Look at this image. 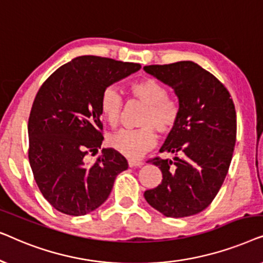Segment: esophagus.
Masks as SVG:
<instances>
[{
	"label": "esophagus",
	"mask_w": 263,
	"mask_h": 263,
	"mask_svg": "<svg viewBox=\"0 0 263 263\" xmlns=\"http://www.w3.org/2000/svg\"><path fill=\"white\" fill-rule=\"evenodd\" d=\"M142 164H143L142 161H140V160H134V159H129L128 160L129 167H140Z\"/></svg>",
	"instance_id": "34e87169"
}]
</instances>
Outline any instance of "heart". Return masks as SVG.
<instances>
[{"instance_id":"b5f03b06","label":"heart","mask_w":263,"mask_h":263,"mask_svg":"<svg viewBox=\"0 0 263 263\" xmlns=\"http://www.w3.org/2000/svg\"><path fill=\"white\" fill-rule=\"evenodd\" d=\"M132 92L135 98L146 104L140 129H122L110 135L107 143L111 148L122 156L138 159L142 157L157 142L156 128L161 134L171 132L177 123L179 116L178 104L168 98V89L156 79L146 78L132 85ZM123 109V98L116 86H107L100 96V111L111 127L120 123Z\"/></svg>"}]
</instances>
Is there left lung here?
Listing matches in <instances>:
<instances>
[{
	"mask_svg": "<svg viewBox=\"0 0 263 263\" xmlns=\"http://www.w3.org/2000/svg\"><path fill=\"white\" fill-rule=\"evenodd\" d=\"M143 70L174 88L179 106L177 123L160 148L174 153V160H151L163 181L143 196L165 217H190L210 206L228 175L236 143L235 105L225 86L192 61Z\"/></svg>",
	"mask_w": 263,
	"mask_h": 263,
	"instance_id": "1",
	"label": "left lung"
}]
</instances>
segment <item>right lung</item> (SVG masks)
Returning <instances> with one entry per match:
<instances>
[{
  "label": "right lung",
  "instance_id": "right-lung-1",
  "mask_svg": "<svg viewBox=\"0 0 263 263\" xmlns=\"http://www.w3.org/2000/svg\"><path fill=\"white\" fill-rule=\"evenodd\" d=\"M138 63L98 56L75 57L46 79L28 118V159L45 200L64 214L85 215L102 206L125 158L103 148L100 96L104 88L140 70Z\"/></svg>",
  "mask_w": 263,
  "mask_h": 263
}]
</instances>
